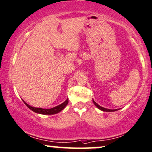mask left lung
Instances as JSON below:
<instances>
[{
	"label": "left lung",
	"mask_w": 152,
	"mask_h": 152,
	"mask_svg": "<svg viewBox=\"0 0 152 152\" xmlns=\"http://www.w3.org/2000/svg\"><path fill=\"white\" fill-rule=\"evenodd\" d=\"M93 102H94V105L96 106L97 108H99V109H100V110H103V111H115V110H111V109H108V108H103V107H102V106H99V105L97 104L95 102L94 100H93Z\"/></svg>",
	"instance_id": "obj_1"
}]
</instances>
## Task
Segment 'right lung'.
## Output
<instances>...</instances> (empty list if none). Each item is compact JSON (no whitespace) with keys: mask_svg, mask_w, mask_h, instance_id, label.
Returning <instances> with one entry per match:
<instances>
[{"mask_svg":"<svg viewBox=\"0 0 152 152\" xmlns=\"http://www.w3.org/2000/svg\"><path fill=\"white\" fill-rule=\"evenodd\" d=\"M24 104H25L26 106L29 108V109H31L32 111L35 112V113L44 114V115H53V114L59 113L60 111H61V110H63L65 106H66V105L68 104V99H67L65 102H63V104L59 105V106H56V107H53L52 108H49V109H44V108H34V107H32V106H29V105L27 104L25 102H24Z\"/></svg>","mask_w":152,"mask_h":152,"instance_id":"obj_1","label":"right lung"}]
</instances>
